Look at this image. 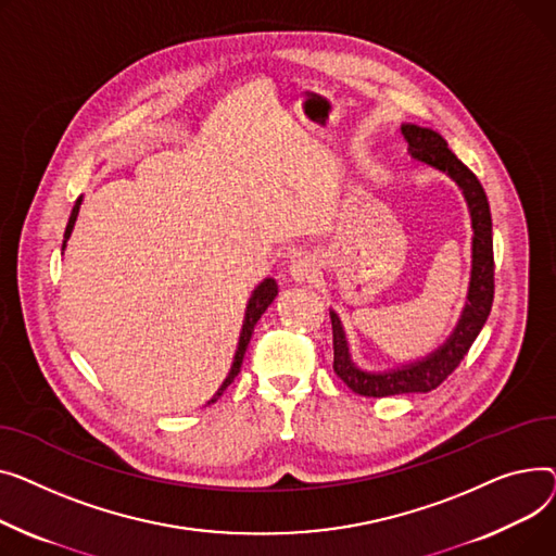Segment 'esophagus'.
<instances>
[{"label":"esophagus","mask_w":556,"mask_h":556,"mask_svg":"<svg viewBox=\"0 0 556 556\" xmlns=\"http://www.w3.org/2000/svg\"><path fill=\"white\" fill-rule=\"evenodd\" d=\"M318 276V267L314 265V260L312 257H299V260H293L291 263V267H289V278L293 280V282H312L314 278Z\"/></svg>","instance_id":"1"}]
</instances>
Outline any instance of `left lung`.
Masks as SVG:
<instances>
[{
  "label": "left lung",
  "instance_id": "1",
  "mask_svg": "<svg viewBox=\"0 0 556 556\" xmlns=\"http://www.w3.org/2000/svg\"><path fill=\"white\" fill-rule=\"evenodd\" d=\"M402 135L408 141V154L433 170L444 173L458 184L471 215V280L467 291V303L455 323L448 339L431 354L417 362L402 364L390 370H364L354 364L343 323L334 309L332 337H334V372L356 395L364 397H388L404 393H429L438 388L465 358L471 343L480 334L494 303V238H492V211L482 184L465 166V163L448 150L444 137L431 127L415 123H402Z\"/></svg>",
  "mask_w": 556,
  "mask_h": 556
}]
</instances>
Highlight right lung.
Segmentation results:
<instances>
[{"label": "right lung", "instance_id": "1", "mask_svg": "<svg viewBox=\"0 0 556 556\" xmlns=\"http://www.w3.org/2000/svg\"><path fill=\"white\" fill-rule=\"evenodd\" d=\"M80 204H83V198L76 200V206L70 215V224H67V231H64V242H62V251L64 247H67V240L72 238V231H74V224L78 219V211H80ZM278 296V285L274 278H265L263 282H260L253 291H251V299L247 303V312H244V320H242V332H240V341H238V350H236V356H233V364H231V370H228L226 379L222 381V386L217 388V393L211 397L208 404L217 402L222 397L224 390L233 383V379L238 377L240 372V366H242V358H244V352H247V345L251 341V334H253V328L255 323L260 320V316H263L267 312V307L274 303V299Z\"/></svg>", "mask_w": 556, "mask_h": 556}]
</instances>
